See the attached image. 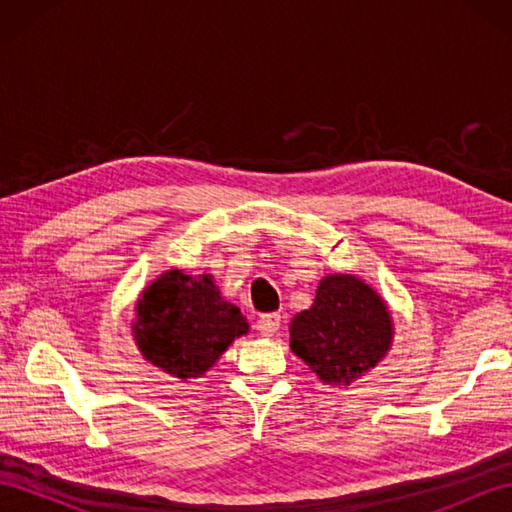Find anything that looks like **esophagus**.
Segmentation results:
<instances>
[{
	"instance_id": "1",
	"label": "esophagus",
	"mask_w": 512,
	"mask_h": 512,
	"mask_svg": "<svg viewBox=\"0 0 512 512\" xmlns=\"http://www.w3.org/2000/svg\"><path fill=\"white\" fill-rule=\"evenodd\" d=\"M281 325V314L279 312H268V314H262L257 321V330L262 332L264 336H275V332L279 330Z\"/></svg>"
}]
</instances>
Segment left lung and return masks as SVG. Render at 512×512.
<instances>
[{
	"instance_id": "1",
	"label": "left lung",
	"mask_w": 512,
	"mask_h": 512,
	"mask_svg": "<svg viewBox=\"0 0 512 512\" xmlns=\"http://www.w3.org/2000/svg\"><path fill=\"white\" fill-rule=\"evenodd\" d=\"M394 321L378 292L354 275L321 279L308 310L290 323V347L321 383L350 385L383 361Z\"/></svg>"
}]
</instances>
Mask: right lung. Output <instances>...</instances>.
Instances as JSON below:
<instances>
[{
	"instance_id": "obj_1",
	"label": "right lung",
	"mask_w": 512,
	"mask_h": 512,
	"mask_svg": "<svg viewBox=\"0 0 512 512\" xmlns=\"http://www.w3.org/2000/svg\"><path fill=\"white\" fill-rule=\"evenodd\" d=\"M134 341L149 363L176 378H198L220 358L248 323L217 290L211 275L167 270L136 303Z\"/></svg>"
}]
</instances>
